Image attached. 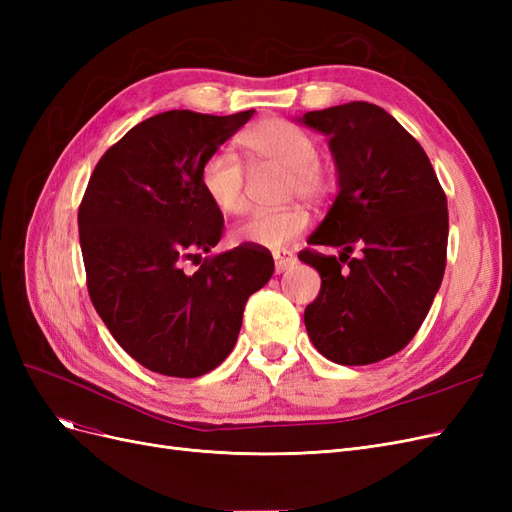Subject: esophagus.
I'll use <instances>...</instances> for the list:
<instances>
[{
  "label": "esophagus",
  "mask_w": 512,
  "mask_h": 512,
  "mask_svg": "<svg viewBox=\"0 0 512 512\" xmlns=\"http://www.w3.org/2000/svg\"><path fill=\"white\" fill-rule=\"evenodd\" d=\"M273 260H275V273H284V271H288L290 267L297 265V256H294V254L288 252V250L275 252V254H273Z\"/></svg>",
  "instance_id": "obj_1"
}]
</instances>
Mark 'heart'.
Listing matches in <instances>:
<instances>
[{
    "label": "heart",
    "instance_id": "heart-1",
    "mask_svg": "<svg viewBox=\"0 0 512 512\" xmlns=\"http://www.w3.org/2000/svg\"><path fill=\"white\" fill-rule=\"evenodd\" d=\"M241 147L250 164L286 170L288 198L299 196L307 203H320L335 190L333 173L318 160L320 145L316 136L297 123L277 117L262 119L241 136ZM200 188L211 205L226 215H239L247 207L245 166L235 153H209L200 166ZM307 224L309 215L299 207L258 211L232 230V241L280 252L301 235Z\"/></svg>",
    "mask_w": 512,
    "mask_h": 512
}]
</instances>
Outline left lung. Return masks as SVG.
<instances>
[{"instance_id":"obj_1","label":"left lung","mask_w":512,"mask_h":512,"mask_svg":"<svg viewBox=\"0 0 512 512\" xmlns=\"http://www.w3.org/2000/svg\"><path fill=\"white\" fill-rule=\"evenodd\" d=\"M299 123L329 136L339 188L307 243L342 247L339 260L299 254L322 280L305 329L337 365L378 363L410 344L440 290L446 196L423 147L376 104H339ZM354 244L364 247L361 259L349 258Z\"/></svg>"}]
</instances>
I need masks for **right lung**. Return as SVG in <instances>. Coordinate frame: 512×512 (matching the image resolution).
<instances>
[{
	"mask_svg": "<svg viewBox=\"0 0 512 512\" xmlns=\"http://www.w3.org/2000/svg\"><path fill=\"white\" fill-rule=\"evenodd\" d=\"M252 115H153L91 173L79 207L89 297L117 344L156 374L198 378L218 367L237 344L247 299L273 275L271 254L252 245L183 271L224 232L200 166Z\"/></svg>",
	"mask_w": 512,
	"mask_h": 512,
	"instance_id": "add662e5",
	"label": "right lung"
}]
</instances>
